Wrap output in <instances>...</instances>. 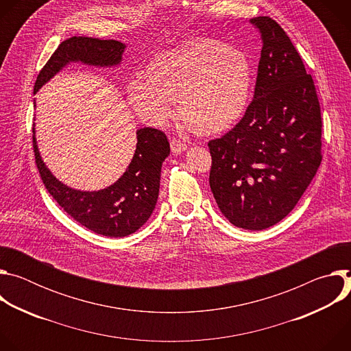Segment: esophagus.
<instances>
[{"mask_svg":"<svg viewBox=\"0 0 351 351\" xmlns=\"http://www.w3.org/2000/svg\"><path fill=\"white\" fill-rule=\"evenodd\" d=\"M186 148H187V144L183 143L182 140L175 138V137L171 140V149H172L173 154H180V153L184 152Z\"/></svg>","mask_w":351,"mask_h":351,"instance_id":"1","label":"esophagus"}]
</instances>
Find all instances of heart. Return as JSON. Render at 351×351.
<instances>
[{
	"mask_svg": "<svg viewBox=\"0 0 351 351\" xmlns=\"http://www.w3.org/2000/svg\"><path fill=\"white\" fill-rule=\"evenodd\" d=\"M252 69L245 57L232 47L193 38L157 56L147 76L129 80L126 93L134 112L154 125H167L176 117L202 134L230 128L244 112Z\"/></svg>",
	"mask_w": 351,
	"mask_h": 351,
	"instance_id": "1",
	"label": "heart"
}]
</instances>
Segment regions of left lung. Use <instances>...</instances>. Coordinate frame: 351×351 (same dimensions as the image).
Wrapping results in <instances>:
<instances>
[{
  "label": "left lung",
  "mask_w": 351,
  "mask_h": 351,
  "mask_svg": "<svg viewBox=\"0 0 351 351\" xmlns=\"http://www.w3.org/2000/svg\"><path fill=\"white\" fill-rule=\"evenodd\" d=\"M250 22L263 38L254 98L232 130L208 143L210 186L230 223L263 230L282 221L314 179L322 121L314 80L286 32L269 16Z\"/></svg>",
  "instance_id": "obj_1"
}]
</instances>
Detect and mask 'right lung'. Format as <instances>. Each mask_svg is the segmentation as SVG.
I'll use <instances>...</instances> for the list:
<instances>
[{
    "instance_id": "obj_1",
    "label": "right lung",
    "mask_w": 351,
    "mask_h": 351,
    "mask_svg": "<svg viewBox=\"0 0 351 351\" xmlns=\"http://www.w3.org/2000/svg\"><path fill=\"white\" fill-rule=\"evenodd\" d=\"M125 44L117 40L71 37L62 41L40 71L34 94L69 62L93 66H115L121 62ZM134 156L126 172L110 187L80 191L61 183L43 162L33 128V149L41 180L56 202L84 228L108 237L134 233L152 217L160 193L161 167L169 156V141L164 132L143 128L136 132Z\"/></svg>"
}]
</instances>
